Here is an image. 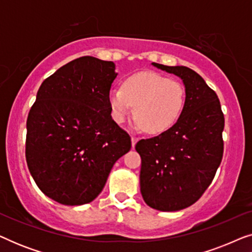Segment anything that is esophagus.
<instances>
[{
  "mask_svg": "<svg viewBox=\"0 0 252 252\" xmlns=\"http://www.w3.org/2000/svg\"><path fill=\"white\" fill-rule=\"evenodd\" d=\"M137 141H139V137L135 136V135H132V146H133V148L135 147Z\"/></svg>",
  "mask_w": 252,
  "mask_h": 252,
  "instance_id": "1",
  "label": "esophagus"
}]
</instances>
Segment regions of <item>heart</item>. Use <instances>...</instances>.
I'll return each mask as SVG.
<instances>
[{
	"instance_id": "b5f03b06",
	"label": "heart",
	"mask_w": 252,
	"mask_h": 252,
	"mask_svg": "<svg viewBox=\"0 0 252 252\" xmlns=\"http://www.w3.org/2000/svg\"><path fill=\"white\" fill-rule=\"evenodd\" d=\"M186 92L180 82L154 72H140L112 88L109 104L112 118L122 124L132 112L149 134L163 133L177 123L185 106Z\"/></svg>"
}]
</instances>
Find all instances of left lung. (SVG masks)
Returning <instances> with one entry per match:
<instances>
[{
  "mask_svg": "<svg viewBox=\"0 0 252 252\" xmlns=\"http://www.w3.org/2000/svg\"><path fill=\"white\" fill-rule=\"evenodd\" d=\"M153 65L182 79L186 101L171 128L136 143L141 194L150 208L179 211L197 202L215 178L222 159L225 118L218 96L198 73Z\"/></svg>",
  "mask_w": 252,
  "mask_h": 252,
  "instance_id": "8db88e82",
  "label": "left lung"
}]
</instances>
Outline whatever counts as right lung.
<instances>
[{"instance_id":"obj_1","label":"right lung","mask_w":252,"mask_h":252,"mask_svg":"<svg viewBox=\"0 0 252 252\" xmlns=\"http://www.w3.org/2000/svg\"><path fill=\"white\" fill-rule=\"evenodd\" d=\"M113 62L84 56L40 86L26 123V161L40 190L64 205L94 201L132 147L111 117Z\"/></svg>"}]
</instances>
